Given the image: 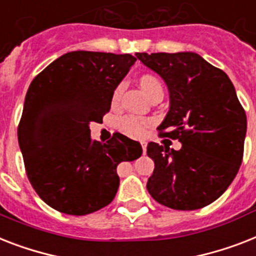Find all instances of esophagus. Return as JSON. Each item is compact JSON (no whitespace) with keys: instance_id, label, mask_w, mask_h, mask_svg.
<instances>
[{"instance_id":"obj_1","label":"esophagus","mask_w":256,"mask_h":256,"mask_svg":"<svg viewBox=\"0 0 256 256\" xmlns=\"http://www.w3.org/2000/svg\"><path fill=\"white\" fill-rule=\"evenodd\" d=\"M140 146H142V150H143V154L146 152V143H144V142H140Z\"/></svg>"}]
</instances>
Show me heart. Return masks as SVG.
Segmentation results:
<instances>
[{
  "label": "heart",
  "mask_w": 256,
  "mask_h": 256,
  "mask_svg": "<svg viewBox=\"0 0 256 256\" xmlns=\"http://www.w3.org/2000/svg\"><path fill=\"white\" fill-rule=\"evenodd\" d=\"M139 84H140V88L144 90V93H146L147 96H150L151 93L155 92V90H163L160 82H159L155 78H152V76H143V78H140V80H139ZM122 92H124V84H120L117 88L114 89V104L120 101ZM147 124H148V121H147V120L140 117H135V116H124L121 120L122 130L130 135H135V136H136V135H142Z\"/></svg>",
  "instance_id": "obj_1"
}]
</instances>
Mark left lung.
<instances>
[{"instance_id": "obj_1", "label": "left lung", "mask_w": 256, "mask_h": 256, "mask_svg": "<svg viewBox=\"0 0 256 256\" xmlns=\"http://www.w3.org/2000/svg\"><path fill=\"white\" fill-rule=\"evenodd\" d=\"M135 56L156 72L170 90V110L158 130L182 148L150 142L155 163L147 190L176 210L216 201L236 178L243 158L246 113L229 76L194 52Z\"/></svg>"}]
</instances>
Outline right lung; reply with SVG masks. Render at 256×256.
Masks as SVG:
<instances>
[{"label":"right lung","mask_w":256,"mask_h":256,"mask_svg":"<svg viewBox=\"0 0 256 256\" xmlns=\"http://www.w3.org/2000/svg\"><path fill=\"white\" fill-rule=\"evenodd\" d=\"M135 62L128 54L72 51L31 81L18 143L31 186L55 210L85 216L109 205L120 186L117 166L142 155L132 139L116 132L101 144L89 128L102 121Z\"/></svg>","instance_id":"add662e5"}]
</instances>
